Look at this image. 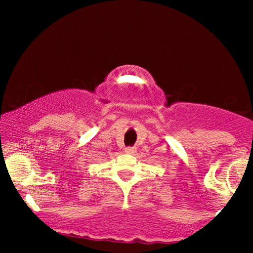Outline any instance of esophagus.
I'll list each match as a JSON object with an SVG mask.
<instances>
[{"mask_svg":"<svg viewBox=\"0 0 253 253\" xmlns=\"http://www.w3.org/2000/svg\"><path fill=\"white\" fill-rule=\"evenodd\" d=\"M126 153H134L136 152V147H126Z\"/></svg>","mask_w":253,"mask_h":253,"instance_id":"obj_1","label":"esophagus"}]
</instances>
